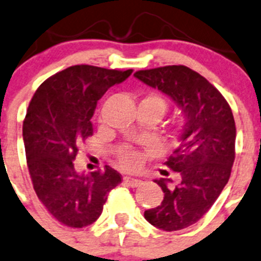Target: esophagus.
Wrapping results in <instances>:
<instances>
[{
    "label": "esophagus",
    "instance_id": "obj_1",
    "mask_svg": "<svg viewBox=\"0 0 261 261\" xmlns=\"http://www.w3.org/2000/svg\"><path fill=\"white\" fill-rule=\"evenodd\" d=\"M123 182H125L127 186H130V188H138V186L141 185L142 181L139 179H134V177H130V176H125L123 177Z\"/></svg>",
    "mask_w": 261,
    "mask_h": 261
}]
</instances>
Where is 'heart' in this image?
I'll return each instance as SVG.
<instances>
[{"label":"heart","instance_id":"b5f03b06","mask_svg":"<svg viewBox=\"0 0 261 261\" xmlns=\"http://www.w3.org/2000/svg\"><path fill=\"white\" fill-rule=\"evenodd\" d=\"M141 102L146 103V105L156 109L161 115H163L166 110L165 100L158 94L147 95ZM141 161H142V155L140 152L135 151V150H130V149L123 150L121 155H120V163H121V165L127 170L136 169V167L141 164Z\"/></svg>","mask_w":261,"mask_h":261}]
</instances>
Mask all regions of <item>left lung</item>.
<instances>
[{
    "mask_svg": "<svg viewBox=\"0 0 261 261\" xmlns=\"http://www.w3.org/2000/svg\"><path fill=\"white\" fill-rule=\"evenodd\" d=\"M134 76L169 96L182 117L179 145L165 163L179 172L180 181L172 188L171 179H156L165 195L144 216L165 231L185 229L207 213L229 181L237 139L231 109L216 87L186 66L141 70Z\"/></svg>",
    "mask_w": 261,
    "mask_h": 261,
    "instance_id": "obj_1",
    "label": "left lung"
}]
</instances>
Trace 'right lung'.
Segmentation results:
<instances>
[{"label":"right lung","instance_id":"add662e5","mask_svg":"<svg viewBox=\"0 0 261 261\" xmlns=\"http://www.w3.org/2000/svg\"><path fill=\"white\" fill-rule=\"evenodd\" d=\"M133 70L76 65L47 79L35 92L22 127L27 166L40 201L60 223L85 227L100 218L108 194L121 175L79 174L72 161L79 145L92 136L91 117L97 101Z\"/></svg>","mask_w":261,"mask_h":261}]
</instances>
